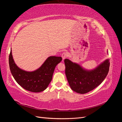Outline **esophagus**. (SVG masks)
<instances>
[{
  "label": "esophagus",
  "mask_w": 122,
  "mask_h": 122,
  "mask_svg": "<svg viewBox=\"0 0 122 122\" xmlns=\"http://www.w3.org/2000/svg\"><path fill=\"white\" fill-rule=\"evenodd\" d=\"M68 56V55L66 52H63L61 54V57L62 58V60H64L65 58H66Z\"/></svg>",
  "instance_id": "obj_1"
}]
</instances>
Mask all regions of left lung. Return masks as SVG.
Instances as JSON below:
<instances>
[{
    "mask_svg": "<svg viewBox=\"0 0 122 122\" xmlns=\"http://www.w3.org/2000/svg\"><path fill=\"white\" fill-rule=\"evenodd\" d=\"M65 73L71 89L79 94H86L97 87L109 72L110 62L105 60L94 70H86L68 59H65Z\"/></svg>",
    "mask_w": 122,
    "mask_h": 122,
    "instance_id": "8db88e82",
    "label": "left lung"
}]
</instances>
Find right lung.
Here are the masks:
<instances>
[{
  "label": "right lung",
  "instance_id": "right-lung-1",
  "mask_svg": "<svg viewBox=\"0 0 122 122\" xmlns=\"http://www.w3.org/2000/svg\"><path fill=\"white\" fill-rule=\"evenodd\" d=\"M61 60V57L50 56L38 69L27 72L20 69L15 63L11 50L9 65L13 77L21 86L27 91L38 93L46 89L52 80L55 67Z\"/></svg>",
  "mask_w": 122,
  "mask_h": 122
}]
</instances>
